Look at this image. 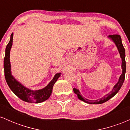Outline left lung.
Returning <instances> with one entry per match:
<instances>
[{"label": "left lung", "mask_w": 130, "mask_h": 130, "mask_svg": "<svg viewBox=\"0 0 130 130\" xmlns=\"http://www.w3.org/2000/svg\"><path fill=\"white\" fill-rule=\"evenodd\" d=\"M108 37L109 38H111V39L114 41L115 44H116V46H117L118 51H119V54H120V56L122 59V73L121 75H120V77H119L118 83L115 85L114 87H113L112 90L110 93H108L107 95H106L105 96H103V97L101 98L99 100H88L87 98L82 96L81 94H80V92L79 91L78 89L74 88L73 91L74 93L77 95V98H78L80 100L84 101L86 103L98 104L103 103L106 102V101H108L109 100L111 99V98H112L113 96L119 92V90L120 89V88H121L123 84V82H124L125 73H126V62H125V51L124 47H123V44H122L121 37H120V35H117V34L109 35Z\"/></svg>", "instance_id": "left-lung-1"}]
</instances>
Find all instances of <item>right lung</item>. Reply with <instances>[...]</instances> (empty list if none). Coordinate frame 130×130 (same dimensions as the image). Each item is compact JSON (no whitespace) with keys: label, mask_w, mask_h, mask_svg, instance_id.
<instances>
[{"label":"right lung","mask_w":130,"mask_h":130,"mask_svg":"<svg viewBox=\"0 0 130 130\" xmlns=\"http://www.w3.org/2000/svg\"><path fill=\"white\" fill-rule=\"evenodd\" d=\"M13 33L10 37V40L5 49V56L4 57V68L5 72V77L7 84L12 92L18 97L22 100L28 103H40L43 102L50 98L53 91V88L55 83L60 77V73L55 74L54 78L47 84V86L42 89L38 90H30L21 84L13 76L11 72V64L10 62V54L13 44Z\"/></svg>","instance_id":"obj_1"}]
</instances>
